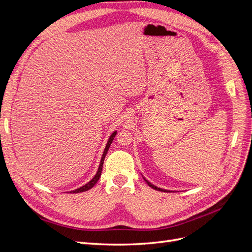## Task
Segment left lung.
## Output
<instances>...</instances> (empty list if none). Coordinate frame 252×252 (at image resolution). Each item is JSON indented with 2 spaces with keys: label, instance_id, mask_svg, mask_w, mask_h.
Returning a JSON list of instances; mask_svg holds the SVG:
<instances>
[{
  "label": "left lung",
  "instance_id": "left-lung-1",
  "mask_svg": "<svg viewBox=\"0 0 252 252\" xmlns=\"http://www.w3.org/2000/svg\"><path fill=\"white\" fill-rule=\"evenodd\" d=\"M143 178H144V177H143ZM144 180H145V182H146L147 184H148L151 188H154V189H156V190H158V191H164V192H168V191H169V192H170V190H166V189H163V188H158V187L155 186L154 184H151V183H150L149 181H147L145 178H144Z\"/></svg>",
  "mask_w": 252,
  "mask_h": 252
}]
</instances>
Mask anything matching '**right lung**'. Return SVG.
Returning <instances> with one entry per match:
<instances>
[{"label": "right lung", "instance_id": "1", "mask_svg": "<svg viewBox=\"0 0 252 252\" xmlns=\"http://www.w3.org/2000/svg\"><path fill=\"white\" fill-rule=\"evenodd\" d=\"M116 134H117V131H114V132H112V133H111V135L109 136L108 142H107V144H106V147H105L104 152H103V156H102V158H101L100 165H98V168H97V171H96V173H95L94 177L93 179H91V180L87 183V184H85V185L82 186V187H80V188H78V189L72 190V191H70V192H72V193H79V192H83V191H87V190L91 189V188H93V187L96 184V182L98 181V179H100L101 174H102L103 164H104V158H105L106 155H107V151H108V149H109L110 145H111V143H112V141H113V139H114V136H116Z\"/></svg>", "mask_w": 252, "mask_h": 252}]
</instances>
